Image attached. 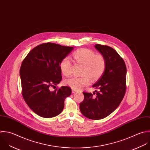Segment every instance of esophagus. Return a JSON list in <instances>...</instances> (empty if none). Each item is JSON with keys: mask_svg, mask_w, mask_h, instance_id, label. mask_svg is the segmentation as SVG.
<instances>
[{"mask_svg": "<svg viewBox=\"0 0 150 150\" xmlns=\"http://www.w3.org/2000/svg\"><path fill=\"white\" fill-rule=\"evenodd\" d=\"M76 92V90H74V89H72V92L73 93H75Z\"/></svg>", "mask_w": 150, "mask_h": 150, "instance_id": "34e87169", "label": "esophagus"}]
</instances>
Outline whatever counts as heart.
I'll return each instance as SVG.
<instances>
[{
	"mask_svg": "<svg viewBox=\"0 0 150 150\" xmlns=\"http://www.w3.org/2000/svg\"><path fill=\"white\" fill-rule=\"evenodd\" d=\"M72 58L76 63L82 65L81 76H72L66 79L65 84L72 89L79 90L89 85L90 80L96 81L103 74L106 62L101 55H96L89 49L79 50L72 55ZM59 68L61 72L65 76L71 74V63L68 58H64L60 62Z\"/></svg>",
	"mask_w": 150,
	"mask_h": 150,
	"instance_id": "heart-1",
	"label": "heart"
}]
</instances>
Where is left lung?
I'll use <instances>...</instances> for the list:
<instances>
[{"instance_id": "obj_1", "label": "left lung", "mask_w": 150, "mask_h": 150, "mask_svg": "<svg viewBox=\"0 0 150 150\" xmlns=\"http://www.w3.org/2000/svg\"><path fill=\"white\" fill-rule=\"evenodd\" d=\"M95 48L105 58V71L92 86L99 89L92 93L83 92L84 100L79 105L82 114L92 120L105 118L120 104L126 90V66L123 58L113 48L96 44Z\"/></svg>"}]
</instances>
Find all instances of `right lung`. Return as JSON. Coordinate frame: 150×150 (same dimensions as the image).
I'll list each match as a JSON object with an SVG mask.
<instances>
[{
	"label": "right lung",
	"mask_w": 150,
	"mask_h": 150,
	"mask_svg": "<svg viewBox=\"0 0 150 150\" xmlns=\"http://www.w3.org/2000/svg\"><path fill=\"white\" fill-rule=\"evenodd\" d=\"M73 49V47L43 43L32 49L21 63L23 97L28 107L42 117H53L61 113L65 98L71 94L69 86L54 91L51 88L61 82L60 62Z\"/></svg>",
	"instance_id": "obj_1"
}]
</instances>
